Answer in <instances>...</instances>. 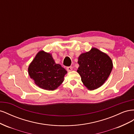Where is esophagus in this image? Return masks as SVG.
<instances>
[{
  "label": "esophagus",
  "mask_w": 134,
  "mask_h": 134,
  "mask_svg": "<svg viewBox=\"0 0 134 134\" xmlns=\"http://www.w3.org/2000/svg\"><path fill=\"white\" fill-rule=\"evenodd\" d=\"M66 70L68 71H71L72 70V66H69L66 68Z\"/></svg>",
  "instance_id": "esophagus-1"
}]
</instances>
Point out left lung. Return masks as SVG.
Returning a JSON list of instances; mask_svg holds the SVG:
<instances>
[{
  "label": "left lung",
  "instance_id": "left-lung-1",
  "mask_svg": "<svg viewBox=\"0 0 134 134\" xmlns=\"http://www.w3.org/2000/svg\"><path fill=\"white\" fill-rule=\"evenodd\" d=\"M77 72L88 90L93 91L99 88L110 75L113 63L109 56L98 48L93 47L90 51L80 55Z\"/></svg>",
  "mask_w": 134,
  "mask_h": 134
}]
</instances>
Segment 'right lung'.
<instances>
[{
  "mask_svg": "<svg viewBox=\"0 0 134 134\" xmlns=\"http://www.w3.org/2000/svg\"><path fill=\"white\" fill-rule=\"evenodd\" d=\"M30 78L43 90L54 91L64 82L67 71L56 64L52 54L43 50L36 54L28 68Z\"/></svg>",
  "mask_w": 134,
  "mask_h": 134,
  "instance_id": "1",
  "label": "right lung"
}]
</instances>
